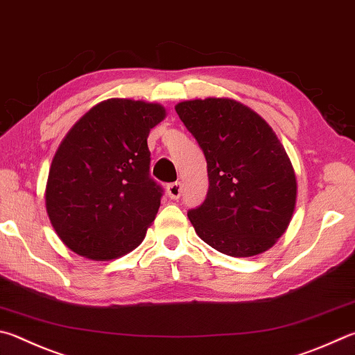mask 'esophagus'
Listing matches in <instances>:
<instances>
[{
	"label": "esophagus",
	"instance_id": "34e87169",
	"mask_svg": "<svg viewBox=\"0 0 355 355\" xmlns=\"http://www.w3.org/2000/svg\"><path fill=\"white\" fill-rule=\"evenodd\" d=\"M167 196L173 200H178L180 196H182V183L175 182V183L167 184Z\"/></svg>",
	"mask_w": 355,
	"mask_h": 355
}]
</instances>
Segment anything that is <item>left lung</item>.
I'll return each instance as SVG.
<instances>
[{"mask_svg": "<svg viewBox=\"0 0 355 355\" xmlns=\"http://www.w3.org/2000/svg\"><path fill=\"white\" fill-rule=\"evenodd\" d=\"M175 110L208 164V194L188 211L200 239L234 257L273 247L293 214L296 177L272 127L233 99L186 101Z\"/></svg>", "mask_w": 355, "mask_h": 355, "instance_id": "8db88e82", "label": "left lung"}]
</instances>
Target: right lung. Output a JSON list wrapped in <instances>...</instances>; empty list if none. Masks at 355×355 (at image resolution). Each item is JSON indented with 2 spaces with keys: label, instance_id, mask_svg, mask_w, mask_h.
<instances>
[{
  "label": "right lung",
  "instance_id": "add662e5",
  "mask_svg": "<svg viewBox=\"0 0 355 355\" xmlns=\"http://www.w3.org/2000/svg\"><path fill=\"white\" fill-rule=\"evenodd\" d=\"M164 116L158 104L108 99L62 141L44 197L57 236L74 253L116 259L143 242L163 197L147 137Z\"/></svg>",
  "mask_w": 355,
  "mask_h": 355
}]
</instances>
